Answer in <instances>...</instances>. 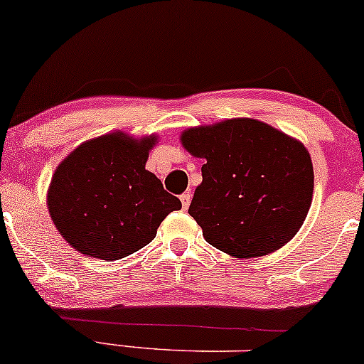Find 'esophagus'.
I'll return each instance as SVG.
<instances>
[{
  "instance_id": "1",
  "label": "esophagus",
  "mask_w": 364,
  "mask_h": 364,
  "mask_svg": "<svg viewBox=\"0 0 364 364\" xmlns=\"http://www.w3.org/2000/svg\"><path fill=\"white\" fill-rule=\"evenodd\" d=\"M179 200H181L183 210H186L188 207H190V203H191V195L190 193H183L181 196H179Z\"/></svg>"
}]
</instances>
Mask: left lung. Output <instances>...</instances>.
Instances as JSON below:
<instances>
[{
    "label": "left lung",
    "instance_id": "left-lung-1",
    "mask_svg": "<svg viewBox=\"0 0 364 364\" xmlns=\"http://www.w3.org/2000/svg\"><path fill=\"white\" fill-rule=\"evenodd\" d=\"M183 147L205 159L190 213L213 247L259 257L295 237L314 195V168L301 142L254 118L188 129Z\"/></svg>",
    "mask_w": 364,
    "mask_h": 364
}]
</instances>
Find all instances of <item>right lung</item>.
Masks as SVG:
<instances>
[{
    "mask_svg": "<svg viewBox=\"0 0 364 364\" xmlns=\"http://www.w3.org/2000/svg\"><path fill=\"white\" fill-rule=\"evenodd\" d=\"M156 135L113 132L82 142L57 166L47 191L52 222L71 247L117 261L147 246L181 201L146 169Z\"/></svg>",
    "mask_w": 364,
    "mask_h": 364,
    "instance_id": "add662e5",
    "label": "right lung"
}]
</instances>
